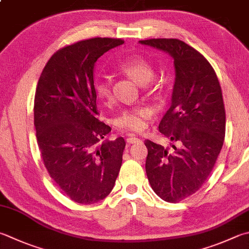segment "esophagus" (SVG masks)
I'll use <instances>...</instances> for the list:
<instances>
[{
    "label": "esophagus",
    "instance_id": "esophagus-1",
    "mask_svg": "<svg viewBox=\"0 0 249 249\" xmlns=\"http://www.w3.org/2000/svg\"><path fill=\"white\" fill-rule=\"evenodd\" d=\"M138 142H141V140L138 139V138H135V137L126 138V143H129V144H134V143H138Z\"/></svg>",
    "mask_w": 249,
    "mask_h": 249
}]
</instances>
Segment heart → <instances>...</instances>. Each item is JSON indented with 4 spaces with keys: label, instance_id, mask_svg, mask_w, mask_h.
Instances as JSON below:
<instances>
[{
    "label": "heart",
    "instance_id": "heart-1",
    "mask_svg": "<svg viewBox=\"0 0 249 249\" xmlns=\"http://www.w3.org/2000/svg\"><path fill=\"white\" fill-rule=\"evenodd\" d=\"M118 69L126 76L133 78L141 86L146 84L154 78L152 65L142 56H130L119 64ZM94 90L98 100L109 101L112 96L111 82L106 78H97L94 82ZM153 116V108L146 105L125 109L114 119L115 125L124 132H140L147 124V120Z\"/></svg>",
    "mask_w": 249,
    "mask_h": 249
}]
</instances>
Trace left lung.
<instances>
[{
    "label": "left lung",
    "mask_w": 249,
    "mask_h": 249,
    "mask_svg": "<svg viewBox=\"0 0 249 249\" xmlns=\"http://www.w3.org/2000/svg\"><path fill=\"white\" fill-rule=\"evenodd\" d=\"M173 59L171 106L159 124L170 146L146 140L149 184L159 197L178 203L197 192L212 172L226 135L221 87L203 55L178 39L139 41Z\"/></svg>",
    "instance_id": "8db88e82"
}]
</instances>
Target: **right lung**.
<instances>
[{
    "mask_svg": "<svg viewBox=\"0 0 249 249\" xmlns=\"http://www.w3.org/2000/svg\"><path fill=\"white\" fill-rule=\"evenodd\" d=\"M120 39L94 37L52 56L35 97L37 145L52 179L70 199L94 204L108 195L123 163L124 138L103 141L110 126L96 118L94 69Z\"/></svg>",
    "mask_w": 249,
    "mask_h": 249,
    "instance_id": "1",
    "label": "right lung"
}]
</instances>
